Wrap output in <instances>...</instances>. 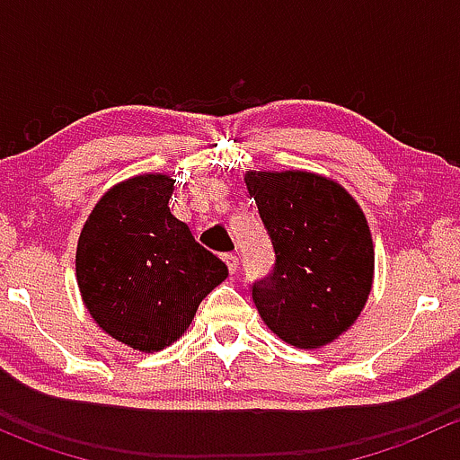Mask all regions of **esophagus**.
I'll return each instance as SVG.
<instances>
[{
  "instance_id": "34e87169",
  "label": "esophagus",
  "mask_w": 460,
  "mask_h": 460,
  "mask_svg": "<svg viewBox=\"0 0 460 460\" xmlns=\"http://www.w3.org/2000/svg\"><path fill=\"white\" fill-rule=\"evenodd\" d=\"M225 262L226 267H229V273L238 271V256H235V253H225Z\"/></svg>"
}]
</instances>
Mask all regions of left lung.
Here are the masks:
<instances>
[{"instance_id":"8db88e82","label":"left lung","mask_w":460,"mask_h":460,"mask_svg":"<svg viewBox=\"0 0 460 460\" xmlns=\"http://www.w3.org/2000/svg\"><path fill=\"white\" fill-rule=\"evenodd\" d=\"M276 253L252 285L264 324L289 345L316 349L341 336L365 307L374 244L354 198L307 171L244 175Z\"/></svg>"}]
</instances>
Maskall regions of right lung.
<instances>
[{
    "label": "right lung",
    "instance_id": "1",
    "mask_svg": "<svg viewBox=\"0 0 460 460\" xmlns=\"http://www.w3.org/2000/svg\"><path fill=\"white\" fill-rule=\"evenodd\" d=\"M173 180L137 175L95 204L77 243V285L95 323L124 345L178 341L229 269L171 213Z\"/></svg>",
    "mask_w": 460,
    "mask_h": 460
}]
</instances>
